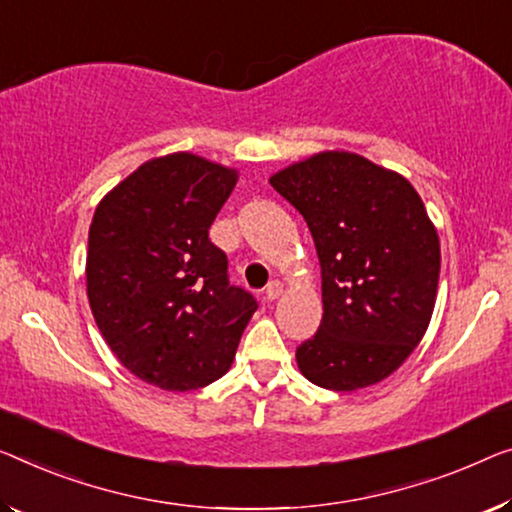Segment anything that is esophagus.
<instances>
[{
	"mask_svg": "<svg viewBox=\"0 0 512 512\" xmlns=\"http://www.w3.org/2000/svg\"><path fill=\"white\" fill-rule=\"evenodd\" d=\"M266 299L269 301H276L278 296L282 294V282L280 280H273V282H269V287H266Z\"/></svg>",
	"mask_w": 512,
	"mask_h": 512,
	"instance_id": "34e87169",
	"label": "esophagus"
}]
</instances>
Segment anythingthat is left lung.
<instances>
[{"label":"left lung","mask_w":512,"mask_h":512,"mask_svg":"<svg viewBox=\"0 0 512 512\" xmlns=\"http://www.w3.org/2000/svg\"><path fill=\"white\" fill-rule=\"evenodd\" d=\"M301 213L322 266L324 315L296 347L303 377L356 391L395 372L430 324L439 236L398 172L349 151H324L271 177Z\"/></svg>","instance_id":"left-lung-1"}]
</instances>
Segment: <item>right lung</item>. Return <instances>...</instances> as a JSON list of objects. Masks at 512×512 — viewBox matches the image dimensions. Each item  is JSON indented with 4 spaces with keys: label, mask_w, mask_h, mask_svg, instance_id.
<instances>
[{
    "label": "right lung",
    "mask_w": 512,
    "mask_h": 512,
    "mask_svg": "<svg viewBox=\"0 0 512 512\" xmlns=\"http://www.w3.org/2000/svg\"><path fill=\"white\" fill-rule=\"evenodd\" d=\"M236 179L186 151L154 158L112 188L91 220L87 296L98 329L124 368L163 391L223 377L257 310L209 239Z\"/></svg>",
    "instance_id": "right-lung-1"
}]
</instances>
